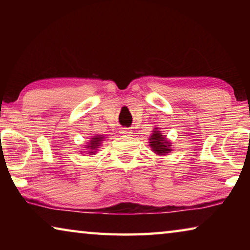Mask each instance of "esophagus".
<instances>
[{
    "instance_id": "obj_1",
    "label": "esophagus",
    "mask_w": 250,
    "mask_h": 250,
    "mask_svg": "<svg viewBox=\"0 0 250 250\" xmlns=\"http://www.w3.org/2000/svg\"><path fill=\"white\" fill-rule=\"evenodd\" d=\"M120 133H121L122 135H131V134H132V130L126 129V128H122V129L120 130Z\"/></svg>"
}]
</instances>
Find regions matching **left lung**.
Returning a JSON list of instances; mask_svg holds the SVG:
<instances>
[{
  "mask_svg": "<svg viewBox=\"0 0 250 250\" xmlns=\"http://www.w3.org/2000/svg\"><path fill=\"white\" fill-rule=\"evenodd\" d=\"M149 140L151 150L158 155H166L172 151V143L167 140L166 135L161 133V131H159L158 128H154L153 131H152V134Z\"/></svg>",
  "mask_w": 250,
  "mask_h": 250,
  "instance_id": "8db88e82",
  "label": "left lung"
}]
</instances>
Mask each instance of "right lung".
I'll return each mask as SVG.
<instances>
[{
  "mask_svg": "<svg viewBox=\"0 0 250 250\" xmlns=\"http://www.w3.org/2000/svg\"><path fill=\"white\" fill-rule=\"evenodd\" d=\"M104 134L95 135V137H92L91 140L89 141V143H88V146H84V147H87V149H88V154H95L97 149H98V147L100 146L101 142L104 141ZM82 153H83V151H82Z\"/></svg>",
  "mask_w": 250,
  "mask_h": 250,
  "instance_id": "obj_1",
  "label": "right lung"
}]
</instances>
